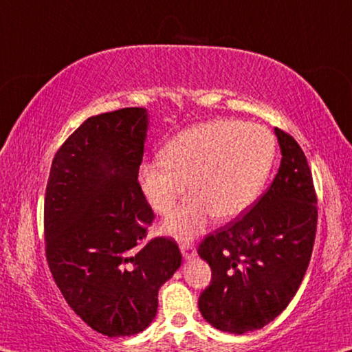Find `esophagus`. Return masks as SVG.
Wrapping results in <instances>:
<instances>
[{"mask_svg":"<svg viewBox=\"0 0 352 352\" xmlns=\"http://www.w3.org/2000/svg\"><path fill=\"white\" fill-rule=\"evenodd\" d=\"M180 250H182V254L185 259H191L196 256V248H194V245L191 242H183L180 245Z\"/></svg>","mask_w":352,"mask_h":352,"instance_id":"obj_1","label":"esophagus"}]
</instances>
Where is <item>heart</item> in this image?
<instances>
[{"mask_svg":"<svg viewBox=\"0 0 352 352\" xmlns=\"http://www.w3.org/2000/svg\"><path fill=\"white\" fill-rule=\"evenodd\" d=\"M276 155L274 135L259 124L217 120L178 133L162 158L140 166L139 182L156 212L170 213L191 188L196 194L167 219L177 239L202 232L212 217L234 219L258 201Z\"/></svg>","mask_w":352,"mask_h":352,"instance_id":"obj_1","label":"heart"}]
</instances>
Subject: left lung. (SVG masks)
I'll return each instance as SVG.
<instances>
[{
	"label": "left lung",
	"instance_id": "1",
	"mask_svg": "<svg viewBox=\"0 0 352 352\" xmlns=\"http://www.w3.org/2000/svg\"><path fill=\"white\" fill-rule=\"evenodd\" d=\"M281 164L253 208L208 234L197 253L212 281L199 297L204 319L223 332L262 329L292 300L310 264L318 197L305 153L275 129Z\"/></svg>",
	"mask_w": 352,
	"mask_h": 352
}]
</instances>
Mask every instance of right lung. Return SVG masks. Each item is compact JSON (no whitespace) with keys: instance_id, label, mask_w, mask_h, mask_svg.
I'll use <instances>...</instances> for the list:
<instances>
[{"instance_id":"add662e5","label":"right lung","mask_w":352,"mask_h":352,"mask_svg":"<svg viewBox=\"0 0 352 352\" xmlns=\"http://www.w3.org/2000/svg\"><path fill=\"white\" fill-rule=\"evenodd\" d=\"M148 117L126 107L85 120L52 161L45 258L77 316L107 337L150 326L158 291L182 264L174 239L145 240L155 213L138 180Z\"/></svg>"}]
</instances>
